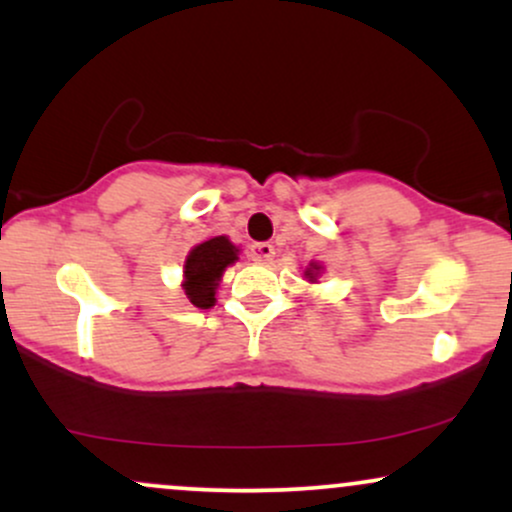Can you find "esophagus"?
<instances>
[{"label":"esophagus","mask_w":512,"mask_h":512,"mask_svg":"<svg viewBox=\"0 0 512 512\" xmlns=\"http://www.w3.org/2000/svg\"><path fill=\"white\" fill-rule=\"evenodd\" d=\"M250 255H252V260H255L257 264H269V262H272V257H274V245L255 243L250 248Z\"/></svg>","instance_id":"obj_1"}]
</instances>
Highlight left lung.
Here are the masks:
<instances>
[{"label": "left lung", "instance_id": "1", "mask_svg": "<svg viewBox=\"0 0 512 512\" xmlns=\"http://www.w3.org/2000/svg\"><path fill=\"white\" fill-rule=\"evenodd\" d=\"M320 272H322V267H320V264H317V262H310L308 264V269H305V279H308V281H317V276H320Z\"/></svg>", "mask_w": 512, "mask_h": 512}]
</instances>
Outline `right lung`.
<instances>
[{
  "mask_svg": "<svg viewBox=\"0 0 512 512\" xmlns=\"http://www.w3.org/2000/svg\"><path fill=\"white\" fill-rule=\"evenodd\" d=\"M238 248L226 236H216L195 245L185 260L182 289L192 305L207 310L216 303V289L226 267L238 260Z\"/></svg>",
  "mask_w": 512,
  "mask_h": 512,
  "instance_id": "right-lung-1",
  "label": "right lung"
}]
</instances>
